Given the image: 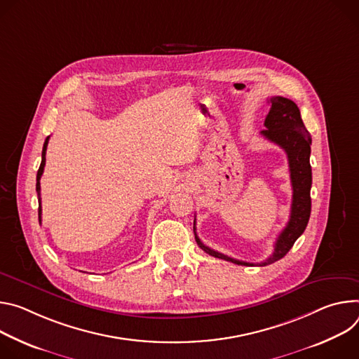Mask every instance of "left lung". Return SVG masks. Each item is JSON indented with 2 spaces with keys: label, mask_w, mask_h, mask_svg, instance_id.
I'll return each instance as SVG.
<instances>
[{
  "label": "left lung",
  "mask_w": 359,
  "mask_h": 359,
  "mask_svg": "<svg viewBox=\"0 0 359 359\" xmlns=\"http://www.w3.org/2000/svg\"><path fill=\"white\" fill-rule=\"evenodd\" d=\"M271 108L265 118V128L261 131V135L268 141L280 145L288 156L291 184H292V204H291V215L287 226L283 232L278 235L273 252L262 262H245L226 257L218 251H214L204 245L195 231L194 221V235L195 241L203 251L210 254L211 257L229 261L236 265H247V266H265L278 259L284 258L288 251L292 248L294 243L305 231L309 215H311V185H312V170L309 164L311 155V135L306 131L299 108L297 104L284 97H272L269 100Z\"/></svg>",
  "instance_id": "obj_1"
}]
</instances>
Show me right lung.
<instances>
[{
    "label": "right lung",
    "mask_w": 359,
    "mask_h": 359,
    "mask_svg": "<svg viewBox=\"0 0 359 359\" xmlns=\"http://www.w3.org/2000/svg\"><path fill=\"white\" fill-rule=\"evenodd\" d=\"M48 140L50 137H47L46 142H44V147H43V155H41V165H39L38 168V172H36V194H38V203H39V207H38V218L39 221H41V198H39V191H41V187H39V180H41V175L44 172V167H46V152H47V145H48Z\"/></svg>",
    "instance_id": "right-lung-1"
}]
</instances>
